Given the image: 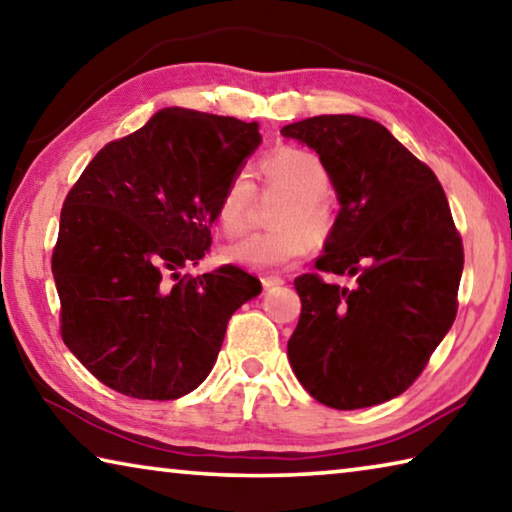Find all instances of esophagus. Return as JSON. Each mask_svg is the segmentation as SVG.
<instances>
[{
    "label": "esophagus",
    "instance_id": "esophagus-1",
    "mask_svg": "<svg viewBox=\"0 0 512 512\" xmlns=\"http://www.w3.org/2000/svg\"><path fill=\"white\" fill-rule=\"evenodd\" d=\"M280 284H284V280H282V277H277V275H266V277H262V287H264V289L280 287Z\"/></svg>",
    "mask_w": 512,
    "mask_h": 512
}]
</instances>
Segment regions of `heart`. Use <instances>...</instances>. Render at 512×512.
<instances>
[{
  "label": "heart",
  "mask_w": 512,
  "mask_h": 512,
  "mask_svg": "<svg viewBox=\"0 0 512 512\" xmlns=\"http://www.w3.org/2000/svg\"><path fill=\"white\" fill-rule=\"evenodd\" d=\"M259 173L268 187H277L289 194V203L282 207L280 219H277V223L289 225V228L257 232L244 241H237L225 248V259L253 268V271L275 273L305 259L314 244L309 232L296 223L307 225L316 235H325L329 225V210L323 201L327 171L316 153L298 149V146H280L259 160ZM253 198L255 183L250 173H232L216 207V221L225 235L237 237L246 230Z\"/></svg>",
  "instance_id": "b5f03b06"
}]
</instances>
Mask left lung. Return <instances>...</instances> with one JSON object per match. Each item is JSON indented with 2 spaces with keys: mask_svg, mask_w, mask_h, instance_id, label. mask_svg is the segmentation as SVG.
Wrapping results in <instances>:
<instances>
[{
  "mask_svg": "<svg viewBox=\"0 0 512 512\" xmlns=\"http://www.w3.org/2000/svg\"><path fill=\"white\" fill-rule=\"evenodd\" d=\"M318 153L341 210L316 259L357 287L296 277L302 302L287 352L305 391L339 411L402 395L458 309L463 241L436 173L377 121L320 115L282 128Z\"/></svg>",
  "mask_w": 512,
  "mask_h": 512,
  "instance_id": "1",
  "label": "left lung"
}]
</instances>
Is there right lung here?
Here are the masks:
<instances>
[{
    "label": "right lung",
    "instance_id": "1",
    "mask_svg": "<svg viewBox=\"0 0 512 512\" xmlns=\"http://www.w3.org/2000/svg\"><path fill=\"white\" fill-rule=\"evenodd\" d=\"M259 144L257 121L164 108L103 146L69 189L51 255L60 334L112 391L137 400L192 393L219 357L230 316L262 293L232 264L178 275L210 250L223 187Z\"/></svg>",
    "mask_w": 512,
    "mask_h": 512
}]
</instances>
